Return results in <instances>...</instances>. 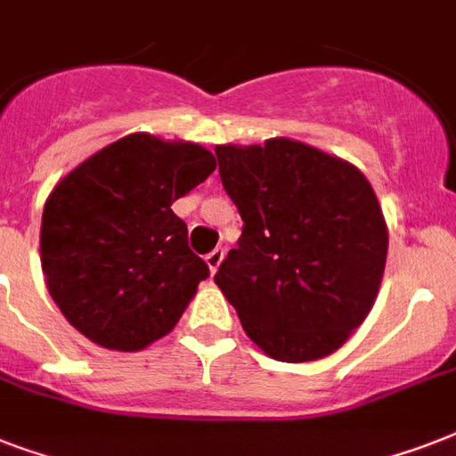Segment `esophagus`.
Instances as JSON below:
<instances>
[{
  "label": "esophagus",
  "instance_id": "obj_1",
  "mask_svg": "<svg viewBox=\"0 0 456 456\" xmlns=\"http://www.w3.org/2000/svg\"><path fill=\"white\" fill-rule=\"evenodd\" d=\"M222 260H224V250L222 248H215L208 253L206 265H208V270H210V274H215V272H217V267L222 265Z\"/></svg>",
  "mask_w": 456,
  "mask_h": 456
}]
</instances>
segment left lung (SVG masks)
Instances as JSON below:
<instances>
[{
    "instance_id": "left-lung-1",
    "label": "left lung",
    "mask_w": 456,
    "mask_h": 456,
    "mask_svg": "<svg viewBox=\"0 0 456 456\" xmlns=\"http://www.w3.org/2000/svg\"><path fill=\"white\" fill-rule=\"evenodd\" d=\"M243 232L215 274L243 331L279 362L336 353L379 296L388 227L353 163L296 139L215 146Z\"/></svg>"
}]
</instances>
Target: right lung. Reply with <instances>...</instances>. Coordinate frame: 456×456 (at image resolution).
Returning <instances> with one entry per match:
<instances>
[{"mask_svg": "<svg viewBox=\"0 0 456 456\" xmlns=\"http://www.w3.org/2000/svg\"><path fill=\"white\" fill-rule=\"evenodd\" d=\"M191 142L134 132L53 186L39 257L63 317L106 350L137 353L175 329L210 270L172 203L215 170Z\"/></svg>", "mask_w": 456, "mask_h": 456, "instance_id": "obj_1", "label": "right lung"}]
</instances>
